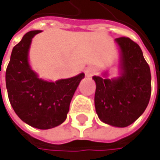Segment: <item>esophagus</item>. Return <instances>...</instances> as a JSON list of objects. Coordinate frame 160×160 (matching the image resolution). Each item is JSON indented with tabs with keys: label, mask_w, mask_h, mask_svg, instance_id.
<instances>
[{
	"label": "esophagus",
	"mask_w": 160,
	"mask_h": 160,
	"mask_svg": "<svg viewBox=\"0 0 160 160\" xmlns=\"http://www.w3.org/2000/svg\"><path fill=\"white\" fill-rule=\"evenodd\" d=\"M84 73H85V76L91 77L94 73V68L93 67H87L84 70Z\"/></svg>",
	"instance_id": "esophagus-1"
}]
</instances>
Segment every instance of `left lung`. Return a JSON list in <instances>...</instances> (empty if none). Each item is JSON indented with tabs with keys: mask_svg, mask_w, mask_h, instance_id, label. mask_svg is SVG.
<instances>
[{
	"mask_svg": "<svg viewBox=\"0 0 160 160\" xmlns=\"http://www.w3.org/2000/svg\"><path fill=\"white\" fill-rule=\"evenodd\" d=\"M121 50V77L96 83V113L102 122L118 127L132 124L144 112L151 93V69L138 44L128 37L117 38Z\"/></svg>",
	"mask_w": 160,
	"mask_h": 160,
	"instance_id": "obj_1",
	"label": "left lung"
}]
</instances>
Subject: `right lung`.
Listing matches in <instances>:
<instances>
[{
  "label": "right lung",
  "instance_id": "obj_1",
  "mask_svg": "<svg viewBox=\"0 0 160 160\" xmlns=\"http://www.w3.org/2000/svg\"><path fill=\"white\" fill-rule=\"evenodd\" d=\"M40 32H28L14 46L5 78L9 102L18 118L35 128L50 129L66 120L72 97L84 74L55 83L38 78L29 67L28 56L32 38Z\"/></svg>",
  "mask_w": 160,
  "mask_h": 160
}]
</instances>
